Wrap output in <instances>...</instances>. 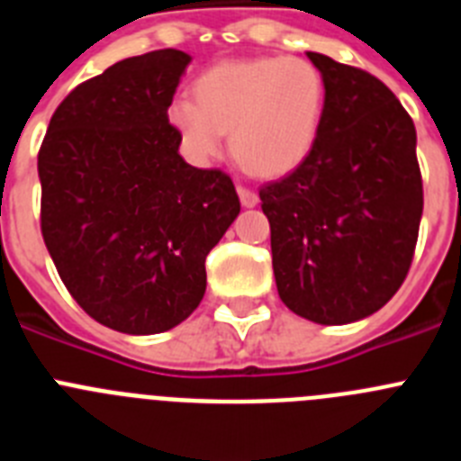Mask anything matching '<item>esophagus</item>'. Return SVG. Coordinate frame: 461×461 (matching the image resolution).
<instances>
[{"label": "esophagus", "mask_w": 461, "mask_h": 461, "mask_svg": "<svg viewBox=\"0 0 461 461\" xmlns=\"http://www.w3.org/2000/svg\"><path fill=\"white\" fill-rule=\"evenodd\" d=\"M238 195H240V203H242L244 207H254L258 205V194H256L254 189H249V186H238Z\"/></svg>", "instance_id": "esophagus-1"}]
</instances>
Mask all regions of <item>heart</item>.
Listing matches in <instances>:
<instances>
[{"label":"heart","instance_id":"obj_1","mask_svg":"<svg viewBox=\"0 0 461 461\" xmlns=\"http://www.w3.org/2000/svg\"><path fill=\"white\" fill-rule=\"evenodd\" d=\"M323 76L304 57L226 59L195 80V101L180 96L168 120L186 154L207 164L230 131L235 157L258 175H284L303 164L319 136Z\"/></svg>","mask_w":461,"mask_h":461}]
</instances>
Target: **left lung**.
<instances>
[{"label": "left lung", "instance_id": "8db88e82", "mask_svg": "<svg viewBox=\"0 0 461 461\" xmlns=\"http://www.w3.org/2000/svg\"><path fill=\"white\" fill-rule=\"evenodd\" d=\"M325 83L312 152L258 191L281 303L321 325L367 319L409 275L422 217L415 126L372 73L307 52Z\"/></svg>", "mask_w": 461, "mask_h": 461}]
</instances>
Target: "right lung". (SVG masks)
Returning a JSON list of instances; mask_svg holds the SVG:
<instances>
[{"label": "right lung", "instance_id": "right-lung-1", "mask_svg": "<svg viewBox=\"0 0 461 461\" xmlns=\"http://www.w3.org/2000/svg\"><path fill=\"white\" fill-rule=\"evenodd\" d=\"M191 57H129L73 89L39 149L41 233L73 300L157 335L205 295V258L240 214L233 180L180 157L168 105Z\"/></svg>", "mask_w": 461, "mask_h": 461}]
</instances>
